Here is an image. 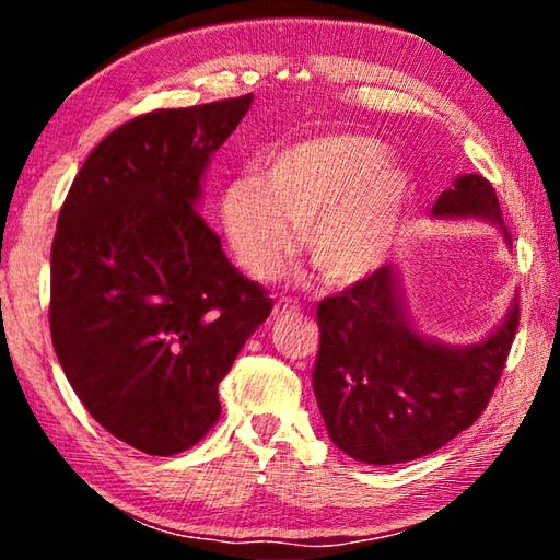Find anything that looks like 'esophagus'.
Here are the masks:
<instances>
[{"instance_id":"esophagus-1","label":"esophagus","mask_w":560,"mask_h":560,"mask_svg":"<svg viewBox=\"0 0 560 560\" xmlns=\"http://www.w3.org/2000/svg\"><path fill=\"white\" fill-rule=\"evenodd\" d=\"M301 311V303L299 301H289V299H281L277 306H273V316H283V314H299Z\"/></svg>"}]
</instances>
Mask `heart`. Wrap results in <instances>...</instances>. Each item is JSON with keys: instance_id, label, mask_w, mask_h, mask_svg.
Returning a JSON list of instances; mask_svg holds the SVG:
<instances>
[{"instance_id": "b5f03b06", "label": "heart", "mask_w": 560, "mask_h": 560, "mask_svg": "<svg viewBox=\"0 0 560 560\" xmlns=\"http://www.w3.org/2000/svg\"><path fill=\"white\" fill-rule=\"evenodd\" d=\"M387 148L363 132H326L267 158L257 177L224 189L222 222L242 267L271 279L296 249L330 287H350L390 254L410 202V177L387 163Z\"/></svg>"}]
</instances>
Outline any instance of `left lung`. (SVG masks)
Returning <instances> with one entry per match:
<instances>
[{
  "instance_id": "8db88e82",
  "label": "left lung",
  "mask_w": 560,
  "mask_h": 560,
  "mask_svg": "<svg viewBox=\"0 0 560 560\" xmlns=\"http://www.w3.org/2000/svg\"><path fill=\"white\" fill-rule=\"evenodd\" d=\"M434 217H481L501 224L497 189L462 175L432 207ZM509 240V234H506ZM320 346L314 393L330 440L365 464L424 457L479 420L504 373L518 303L494 334L467 348L424 340L407 326L390 267L318 303Z\"/></svg>"
}]
</instances>
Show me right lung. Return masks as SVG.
Here are the masks:
<instances>
[{
    "mask_svg": "<svg viewBox=\"0 0 560 560\" xmlns=\"http://www.w3.org/2000/svg\"><path fill=\"white\" fill-rule=\"evenodd\" d=\"M249 106L246 93L122 122L93 148L56 222V358L93 420L145 454L185 452L212 430L217 385L271 314L195 207Z\"/></svg>",
    "mask_w": 560,
    "mask_h": 560,
    "instance_id": "obj_1",
    "label": "right lung"
}]
</instances>
